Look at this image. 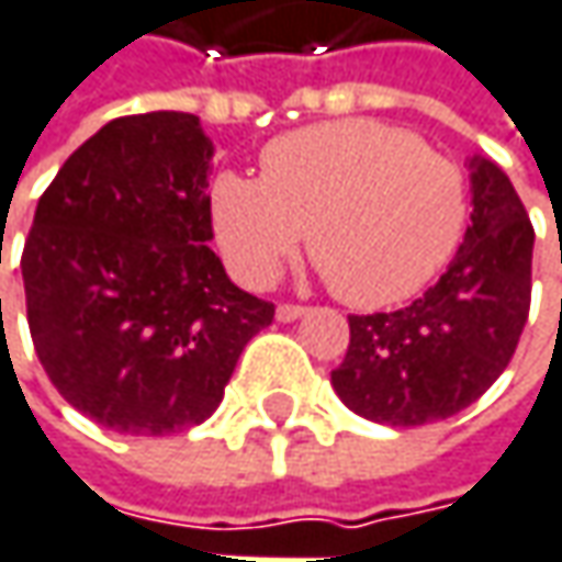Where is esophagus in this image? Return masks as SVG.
Masks as SVG:
<instances>
[{"label": "esophagus", "instance_id": "1", "mask_svg": "<svg viewBox=\"0 0 562 562\" xmlns=\"http://www.w3.org/2000/svg\"><path fill=\"white\" fill-rule=\"evenodd\" d=\"M303 313H306V310L297 306V303H281V306L274 310V316H278L281 323H294V319H301Z\"/></svg>", "mask_w": 562, "mask_h": 562}]
</instances>
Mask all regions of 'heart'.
<instances>
[{
    "label": "heart",
    "mask_w": 562,
    "mask_h": 562,
    "mask_svg": "<svg viewBox=\"0 0 562 562\" xmlns=\"http://www.w3.org/2000/svg\"><path fill=\"white\" fill-rule=\"evenodd\" d=\"M229 268L268 284L303 239L341 301L378 310L416 297L461 243V169L378 121H326L261 149V179L214 184Z\"/></svg>",
    "instance_id": "heart-1"
}]
</instances>
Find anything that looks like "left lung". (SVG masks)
Listing matches in <instances>:
<instances>
[{"instance_id": "left-lung-1", "label": "left lung", "mask_w": 562, "mask_h": 562, "mask_svg": "<svg viewBox=\"0 0 562 562\" xmlns=\"http://www.w3.org/2000/svg\"><path fill=\"white\" fill-rule=\"evenodd\" d=\"M470 226L448 271L393 313L348 316L339 400L381 425H425L476 403L508 368L531 306L535 229L493 159H470Z\"/></svg>"}]
</instances>
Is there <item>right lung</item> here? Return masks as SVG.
Wrapping results in <instances>:
<instances>
[{"instance_id": "1", "label": "right lung", "mask_w": 562, "mask_h": 562, "mask_svg": "<svg viewBox=\"0 0 562 562\" xmlns=\"http://www.w3.org/2000/svg\"><path fill=\"white\" fill-rule=\"evenodd\" d=\"M211 159L194 114H131L82 143L37 201L21 256L34 351L63 400L111 431L211 419L274 319L211 249Z\"/></svg>"}]
</instances>
